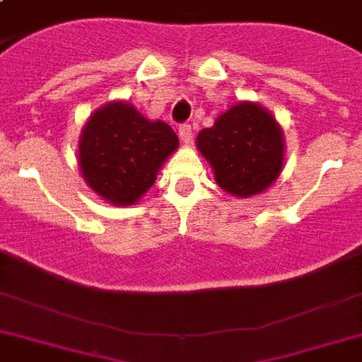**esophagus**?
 Wrapping results in <instances>:
<instances>
[{
  "mask_svg": "<svg viewBox=\"0 0 362 362\" xmlns=\"http://www.w3.org/2000/svg\"><path fill=\"white\" fill-rule=\"evenodd\" d=\"M178 136H180V141L184 142V144H192V139H193V133H192V125H180L178 127Z\"/></svg>",
  "mask_w": 362,
  "mask_h": 362,
  "instance_id": "34e87169",
  "label": "esophagus"
}]
</instances>
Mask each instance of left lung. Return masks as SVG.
Segmentation results:
<instances>
[{"instance_id":"8db88e82","label":"left lung","mask_w":362,"mask_h":362,"mask_svg":"<svg viewBox=\"0 0 362 362\" xmlns=\"http://www.w3.org/2000/svg\"><path fill=\"white\" fill-rule=\"evenodd\" d=\"M197 150L223 192L250 199L267 192L281 175L286 139L269 109L240 101L221 112L212 127L199 131Z\"/></svg>"}]
</instances>
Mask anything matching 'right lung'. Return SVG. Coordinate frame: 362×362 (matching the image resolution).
<instances>
[{
    "label": "right lung",
    "mask_w": 362,
    "mask_h": 362,
    "mask_svg": "<svg viewBox=\"0 0 362 362\" xmlns=\"http://www.w3.org/2000/svg\"><path fill=\"white\" fill-rule=\"evenodd\" d=\"M178 136L161 120H148L127 101L93 110L78 139V169L99 199L131 206L153 186Z\"/></svg>",
    "instance_id": "obj_1"
}]
</instances>
